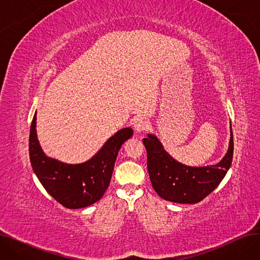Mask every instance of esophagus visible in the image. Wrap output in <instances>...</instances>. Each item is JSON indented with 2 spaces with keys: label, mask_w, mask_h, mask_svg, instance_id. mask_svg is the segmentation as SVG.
<instances>
[{
  "label": "esophagus",
  "mask_w": 260,
  "mask_h": 260,
  "mask_svg": "<svg viewBox=\"0 0 260 260\" xmlns=\"http://www.w3.org/2000/svg\"><path fill=\"white\" fill-rule=\"evenodd\" d=\"M134 127H135L136 132L141 133L147 128V122L143 118L136 119L134 122Z\"/></svg>",
  "instance_id": "1"
}]
</instances>
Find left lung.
<instances>
[{"label": "left lung", "mask_w": 260, "mask_h": 260, "mask_svg": "<svg viewBox=\"0 0 260 260\" xmlns=\"http://www.w3.org/2000/svg\"><path fill=\"white\" fill-rule=\"evenodd\" d=\"M224 157L216 165L188 167L174 159L153 134L143 139L147 152V170L156 193L176 203L194 204L206 198L219 185L233 159V131Z\"/></svg>", "instance_id": "8db88e82"}]
</instances>
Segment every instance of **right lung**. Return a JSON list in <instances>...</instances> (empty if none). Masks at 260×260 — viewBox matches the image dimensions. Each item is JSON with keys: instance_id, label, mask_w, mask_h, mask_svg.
<instances>
[{"instance_id": "1", "label": "right lung", "mask_w": 260, "mask_h": 260, "mask_svg": "<svg viewBox=\"0 0 260 260\" xmlns=\"http://www.w3.org/2000/svg\"><path fill=\"white\" fill-rule=\"evenodd\" d=\"M134 134L133 128L118 131L90 159L71 165L45 155L37 135V112L29 134V157L32 170L47 193L67 209L91 206L102 198L113 175L122 144Z\"/></svg>"}]
</instances>
